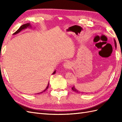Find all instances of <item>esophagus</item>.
<instances>
[{"label":"esophagus","mask_w":122,"mask_h":122,"mask_svg":"<svg viewBox=\"0 0 122 122\" xmlns=\"http://www.w3.org/2000/svg\"><path fill=\"white\" fill-rule=\"evenodd\" d=\"M63 66H64V68L70 69V68H71L72 66H71V63L70 62H69V61H67V62H65V63H64V64H63Z\"/></svg>","instance_id":"1"}]
</instances>
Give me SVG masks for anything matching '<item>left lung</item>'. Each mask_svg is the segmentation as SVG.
<instances>
[{"label":"left lung","instance_id":"1","mask_svg":"<svg viewBox=\"0 0 122 122\" xmlns=\"http://www.w3.org/2000/svg\"><path fill=\"white\" fill-rule=\"evenodd\" d=\"M114 40V44H115V48H116V41L115 40ZM72 90L73 91H74V92H77V93H79V92H80V91H79L78 90H76V88L74 87V86H73V87H72Z\"/></svg>","mask_w":122,"mask_h":122}]
</instances>
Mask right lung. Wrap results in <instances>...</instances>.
<instances>
[{
	"label": "right lung",
	"instance_id": "add662e5",
	"mask_svg": "<svg viewBox=\"0 0 122 122\" xmlns=\"http://www.w3.org/2000/svg\"><path fill=\"white\" fill-rule=\"evenodd\" d=\"M28 27H31V25H30V24H29V23H27V24H24V25H22L21 27H20L19 29H18L16 31H15L14 34L13 35H15V34H17V33H19L20 31H21V30H24V29H26V28H27ZM56 71L55 70L54 71V72H53V73H52V74H55L56 73ZM49 82L48 83V85H47V86H46V89L45 90H44L42 92H40V93H38V94H40V93H43V92H45V91H46L48 89V88L49 87Z\"/></svg>",
	"mask_w": 122,
	"mask_h": 122
}]
</instances>
